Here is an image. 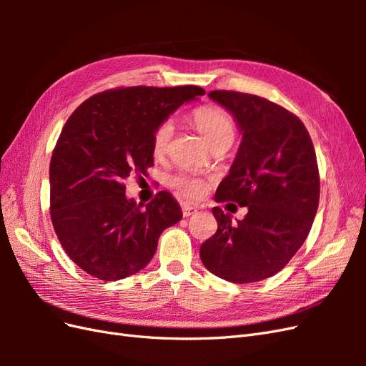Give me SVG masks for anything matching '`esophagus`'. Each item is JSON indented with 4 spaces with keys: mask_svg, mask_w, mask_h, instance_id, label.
<instances>
[{
    "mask_svg": "<svg viewBox=\"0 0 366 366\" xmlns=\"http://www.w3.org/2000/svg\"><path fill=\"white\" fill-rule=\"evenodd\" d=\"M182 212H183V217H191L197 212V207L189 204H182Z\"/></svg>",
    "mask_w": 366,
    "mask_h": 366,
    "instance_id": "obj_1",
    "label": "esophagus"
}]
</instances>
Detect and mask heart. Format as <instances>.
<instances>
[{
	"mask_svg": "<svg viewBox=\"0 0 366 366\" xmlns=\"http://www.w3.org/2000/svg\"><path fill=\"white\" fill-rule=\"evenodd\" d=\"M191 120L197 129L202 132L207 143L212 147L217 145H229L235 139L237 127L232 116L224 112L223 108L217 105H203L195 108ZM174 132V125L169 119L162 120L160 124L154 128L151 136V151L154 157H160L164 154L171 136ZM168 184L172 189L186 200H194V198L202 197L207 182L202 177L192 175L187 172L174 174L168 179Z\"/></svg>",
	"mask_w": 366,
	"mask_h": 366,
	"instance_id": "obj_1",
	"label": "heart"
}]
</instances>
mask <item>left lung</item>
Listing matches in <instances>:
<instances>
[{
    "label": "left lung",
    "instance_id": "8db88e82",
    "mask_svg": "<svg viewBox=\"0 0 366 366\" xmlns=\"http://www.w3.org/2000/svg\"><path fill=\"white\" fill-rule=\"evenodd\" d=\"M209 96L235 116L242 142L215 202L249 212L238 224L214 207L218 229L200 247L204 267L235 284L284 269L304 244L319 204V168L302 120L267 99L227 90Z\"/></svg>",
    "mask_w": 366,
    "mask_h": 366
}]
</instances>
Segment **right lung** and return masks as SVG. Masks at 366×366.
<instances>
[{
	"label": "right lung",
	"instance_id": "1",
	"mask_svg": "<svg viewBox=\"0 0 366 366\" xmlns=\"http://www.w3.org/2000/svg\"><path fill=\"white\" fill-rule=\"evenodd\" d=\"M202 86H117L93 94L65 122L50 160V218L62 249L101 281L142 270L182 209L160 191L140 207L125 197L129 175L154 164L152 131Z\"/></svg>",
	"mask_w": 366,
	"mask_h": 366
}]
</instances>
